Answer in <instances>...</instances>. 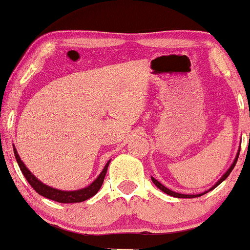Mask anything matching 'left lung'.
I'll use <instances>...</instances> for the list:
<instances>
[{
    "instance_id": "left-lung-1",
    "label": "left lung",
    "mask_w": 250,
    "mask_h": 250,
    "mask_svg": "<svg viewBox=\"0 0 250 250\" xmlns=\"http://www.w3.org/2000/svg\"><path fill=\"white\" fill-rule=\"evenodd\" d=\"M239 153H240V150H239L238 151V153H237V157H235V159H234V162H233V164H232L231 165V167L230 168H229L228 170H227V173L224 174L223 176L221 177L220 179V181H217V183L215 184V186L213 187V188H210L209 190L208 191H205V192H203V193H199V194H183V193H177V192H174V191H172V190H169V189H167L166 187H164L162 183L160 182H158V181H157L155 177H151V180H152V182L156 184L157 186V188H159L160 190L162 191H164V192L165 193H167V194H169V196H172V197H176V198H196V197H200V196H203V194H205V193H207V192H209L210 190H213V189H215V188H216L218 184H221L222 182H223V181L227 179V177L230 175V173L232 172V169L234 168V166H235V164H237V160H238V157H239Z\"/></svg>"
}]
</instances>
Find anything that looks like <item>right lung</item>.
<instances>
[{
  "instance_id": "right-lung-1",
  "label": "right lung",
  "mask_w": 250,
  "mask_h": 250,
  "mask_svg": "<svg viewBox=\"0 0 250 250\" xmlns=\"http://www.w3.org/2000/svg\"><path fill=\"white\" fill-rule=\"evenodd\" d=\"M13 151H15V157L17 159V163H18V165L20 167V170H21L23 176L26 177V180L28 181V183L32 186L33 189L35 190L37 193L41 194V196L45 197L47 199L58 201V203L61 204L81 203V201L87 200L90 199L91 197H93L94 194L100 190L102 183H104L105 173H107L109 163H110V160H109V162L105 164L104 170H102L100 175L98 176V179H95L94 182H92V184H90L87 188H84V189L77 191H61L53 189V188H51L49 186H45V184H43L41 181L37 180L36 177L29 172L28 168L25 166V164L21 162V159H20L15 146H13Z\"/></svg>"
}]
</instances>
